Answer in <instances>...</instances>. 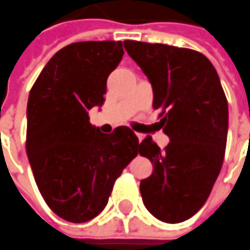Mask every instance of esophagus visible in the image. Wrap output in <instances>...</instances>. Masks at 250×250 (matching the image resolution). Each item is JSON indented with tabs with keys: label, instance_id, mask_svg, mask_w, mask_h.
<instances>
[{
	"label": "esophagus",
	"instance_id": "34e87169",
	"mask_svg": "<svg viewBox=\"0 0 250 250\" xmlns=\"http://www.w3.org/2000/svg\"><path fill=\"white\" fill-rule=\"evenodd\" d=\"M137 137H138V141L141 142L142 140H144V137H145V135H144V134H141V133H137Z\"/></svg>",
	"mask_w": 250,
	"mask_h": 250
}]
</instances>
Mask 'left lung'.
<instances>
[{
	"label": "left lung",
	"instance_id": "1",
	"mask_svg": "<svg viewBox=\"0 0 250 250\" xmlns=\"http://www.w3.org/2000/svg\"><path fill=\"white\" fill-rule=\"evenodd\" d=\"M123 44L152 84L153 109L160 110L170 138L163 151L151 137L140 144V155L153 165L140 184L142 201L160 221L181 223L205 205L220 174L227 98L214 66L201 52L134 40Z\"/></svg>",
	"mask_w": 250,
	"mask_h": 250
}]
</instances>
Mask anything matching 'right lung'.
<instances>
[{
    "instance_id": "add662e5",
    "label": "right lung",
    "mask_w": 250,
    "mask_h": 250,
    "mask_svg": "<svg viewBox=\"0 0 250 250\" xmlns=\"http://www.w3.org/2000/svg\"><path fill=\"white\" fill-rule=\"evenodd\" d=\"M123 54L122 41L73 42L49 59L30 90L26 152L33 176L49 209L70 223L97 217L138 155L131 128L102 134L88 116L102 106Z\"/></svg>"
}]
</instances>
